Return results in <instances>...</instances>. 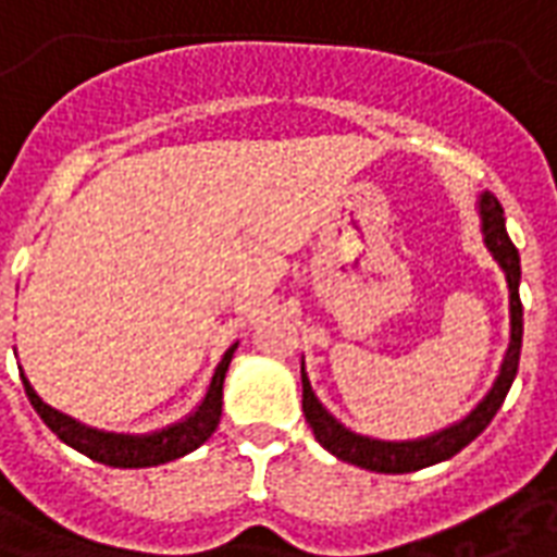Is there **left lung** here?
<instances>
[{
  "mask_svg": "<svg viewBox=\"0 0 557 557\" xmlns=\"http://www.w3.org/2000/svg\"><path fill=\"white\" fill-rule=\"evenodd\" d=\"M480 211V232H483V244L492 253V259L502 265L504 277H507V292H510V346L504 351L502 370L490 394L480 399L474 409L468 411L466 418L447 426L442 432H432L426 438H414V442H379V438H367L358 432L346 430L331 411L319 403L313 394V385L304 373L301 363V385H304V418L313 430L315 442L325 450L351 462V466L367 468V471H379V474H406V471H418V468L435 466L456 456L466 444L478 438L480 432L490 426L495 411L502 409L507 391L513 385L516 370H519V351H522V301H519V250L510 242V235L504 230V208L492 194H483L478 202Z\"/></svg>",
  "mask_w": 557,
  "mask_h": 557,
  "instance_id": "left-lung-1",
  "label": "left lung"
}]
</instances>
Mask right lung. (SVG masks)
<instances>
[{
    "label": "right lung",
    "mask_w": 557,
    "mask_h": 557,
    "mask_svg": "<svg viewBox=\"0 0 557 557\" xmlns=\"http://www.w3.org/2000/svg\"><path fill=\"white\" fill-rule=\"evenodd\" d=\"M238 349V343H232L226 355L220 358L218 370L211 375V385H208L206 397L196 406V411H190L187 418L172 423V426H163V430L148 432V435H125V432H103L95 430V426H86L79 420L67 418L62 411L50 409L38 394L35 387L29 385V379L23 375V387H26V397H29L32 409L41 414V420L50 426V430L67 444L74 447L83 456H89L95 462L110 468H151L163 466L170 459H178V456L190 454L199 444H206L211 438V432L218 430L220 411H223V379H226V370H230L232 355Z\"/></svg>",
    "instance_id": "obj_1"
}]
</instances>
